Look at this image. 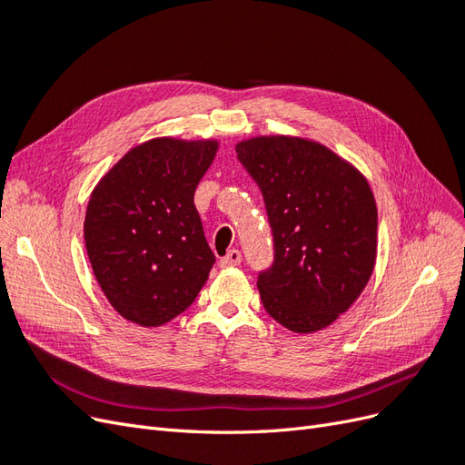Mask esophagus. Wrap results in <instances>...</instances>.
<instances>
[{"label": "esophagus", "mask_w": 465, "mask_h": 465, "mask_svg": "<svg viewBox=\"0 0 465 465\" xmlns=\"http://www.w3.org/2000/svg\"><path fill=\"white\" fill-rule=\"evenodd\" d=\"M241 262H242V254H241V252H238V250H231L227 256L219 260V265H221V267H232V265H238Z\"/></svg>", "instance_id": "esophagus-1"}]
</instances>
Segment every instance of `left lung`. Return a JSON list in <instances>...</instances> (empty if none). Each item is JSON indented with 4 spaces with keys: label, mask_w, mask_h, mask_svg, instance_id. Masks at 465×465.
<instances>
[{
    "label": "left lung",
    "mask_w": 465,
    "mask_h": 465,
    "mask_svg": "<svg viewBox=\"0 0 465 465\" xmlns=\"http://www.w3.org/2000/svg\"><path fill=\"white\" fill-rule=\"evenodd\" d=\"M262 190L275 262L260 273L263 308L294 333L328 328L374 272L378 211L369 180L326 145L292 135L236 143Z\"/></svg>",
    "instance_id": "left-lung-1"
}]
</instances>
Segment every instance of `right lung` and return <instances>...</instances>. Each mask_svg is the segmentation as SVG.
Listing matches in <instances>:
<instances>
[{
  "label": "right lung",
  "instance_id": "1",
  "mask_svg": "<svg viewBox=\"0 0 465 465\" xmlns=\"http://www.w3.org/2000/svg\"><path fill=\"white\" fill-rule=\"evenodd\" d=\"M217 149V139H149L91 193L83 232L93 273L137 326L159 328L184 312L215 263L193 193Z\"/></svg>",
  "mask_w": 465,
  "mask_h": 465
}]
</instances>
